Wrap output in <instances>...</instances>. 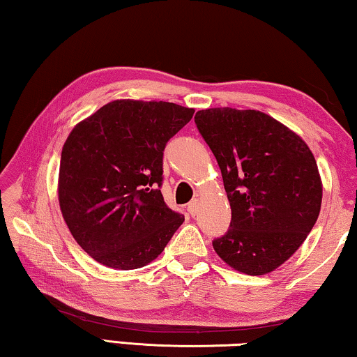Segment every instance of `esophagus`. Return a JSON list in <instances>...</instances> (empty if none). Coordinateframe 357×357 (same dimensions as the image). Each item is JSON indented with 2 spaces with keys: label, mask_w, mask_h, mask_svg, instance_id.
Wrapping results in <instances>:
<instances>
[{
  "label": "esophagus",
  "mask_w": 357,
  "mask_h": 357,
  "mask_svg": "<svg viewBox=\"0 0 357 357\" xmlns=\"http://www.w3.org/2000/svg\"><path fill=\"white\" fill-rule=\"evenodd\" d=\"M187 211H189L190 215H195L197 211H198V198H193V200L189 203V206H187Z\"/></svg>",
  "instance_id": "34e87169"
}]
</instances>
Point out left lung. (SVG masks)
Returning <instances> with one entry per match:
<instances>
[{
    "label": "left lung",
    "instance_id": "obj_1",
    "mask_svg": "<svg viewBox=\"0 0 357 357\" xmlns=\"http://www.w3.org/2000/svg\"><path fill=\"white\" fill-rule=\"evenodd\" d=\"M195 124L222 172L231 223L213 247L247 275L275 271L299 249L319 215L323 183L310 148L258 110L208 108Z\"/></svg>",
    "mask_w": 357,
    "mask_h": 357
}]
</instances>
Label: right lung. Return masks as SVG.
<instances>
[{
    "label": "right lung",
    "mask_w": 357,
    "mask_h": 357,
    "mask_svg": "<svg viewBox=\"0 0 357 357\" xmlns=\"http://www.w3.org/2000/svg\"><path fill=\"white\" fill-rule=\"evenodd\" d=\"M193 112L172 102L118 99L72 129L59 162V209L78 245L98 263L143 268L184 222L159 187L165 144Z\"/></svg>",
    "instance_id": "1"
}]
</instances>
